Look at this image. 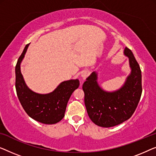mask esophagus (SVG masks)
<instances>
[{"label": "esophagus", "instance_id": "34e87169", "mask_svg": "<svg viewBox=\"0 0 156 156\" xmlns=\"http://www.w3.org/2000/svg\"><path fill=\"white\" fill-rule=\"evenodd\" d=\"M88 76H89V72L87 71H83L82 74H81V76H82L83 79H85Z\"/></svg>", "mask_w": 156, "mask_h": 156}]
</instances>
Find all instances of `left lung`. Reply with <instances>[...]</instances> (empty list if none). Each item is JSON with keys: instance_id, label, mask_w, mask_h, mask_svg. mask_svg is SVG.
I'll return each mask as SVG.
<instances>
[{"instance_id": "left-lung-1", "label": "left lung", "mask_w": 156, "mask_h": 156, "mask_svg": "<svg viewBox=\"0 0 156 156\" xmlns=\"http://www.w3.org/2000/svg\"><path fill=\"white\" fill-rule=\"evenodd\" d=\"M124 54L129 58L131 73L121 89L113 93L104 91L98 84L95 72L83 84L87 115L99 126L107 128L126 121L132 116L141 99V69L129 48H125Z\"/></svg>"}]
</instances>
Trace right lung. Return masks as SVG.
I'll list each match as a JSON object with an SVG mask.
<instances>
[{
  "label": "right lung",
  "instance_id": "obj_1",
  "mask_svg": "<svg viewBox=\"0 0 156 156\" xmlns=\"http://www.w3.org/2000/svg\"><path fill=\"white\" fill-rule=\"evenodd\" d=\"M25 46L15 66V88L23 109L30 117L46 124L60 122L64 117L66 105L73 92L79 87V80L63 81L51 93L41 95L32 92L25 85L20 72V63L28 46Z\"/></svg>",
  "mask_w": 156,
  "mask_h": 156
}]
</instances>
